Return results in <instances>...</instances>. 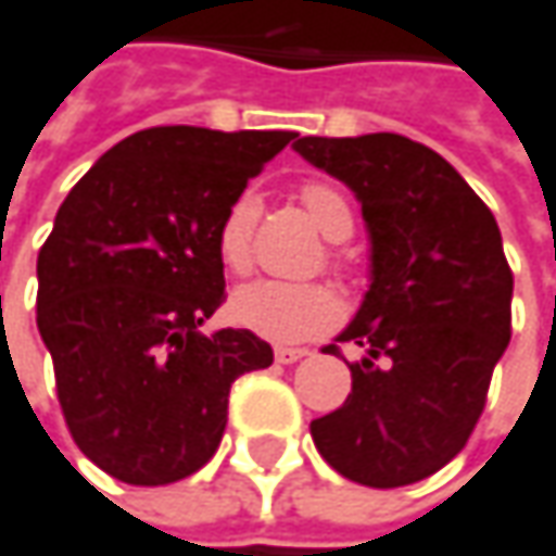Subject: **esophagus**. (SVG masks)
Listing matches in <instances>:
<instances>
[{"label":"esophagus","mask_w":556,"mask_h":556,"mask_svg":"<svg viewBox=\"0 0 556 556\" xmlns=\"http://www.w3.org/2000/svg\"><path fill=\"white\" fill-rule=\"evenodd\" d=\"M277 362L279 365H295V362H302L305 355H311L308 349H299V345H277Z\"/></svg>","instance_id":"esophagus-1"}]
</instances>
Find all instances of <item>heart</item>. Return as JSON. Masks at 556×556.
<instances>
[{"label":"heart","mask_w":556,"mask_h":556,"mask_svg":"<svg viewBox=\"0 0 556 556\" xmlns=\"http://www.w3.org/2000/svg\"><path fill=\"white\" fill-rule=\"evenodd\" d=\"M314 226L330 239L343 242L355 232V211L343 191L330 181H305L299 191ZM261 216V201L254 191H242L226 207L216 226V254L226 270L245 274L254 251V229ZM333 267L343 270L340 254L330 257ZM229 314L239 327L274 340V343H299L330 330L340 320V299L324 282H286V279H254L232 292Z\"/></svg>","instance_id":"b5f03b06"}]
</instances>
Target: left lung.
Listing matches in <instances>:
<instances>
[{
	"mask_svg": "<svg viewBox=\"0 0 556 556\" xmlns=\"http://www.w3.org/2000/svg\"><path fill=\"white\" fill-rule=\"evenodd\" d=\"M292 148L355 191L371 232V289L337 337L362 349L352 393L311 438L349 481L415 484L472 438L513 333L497 219L441 153L403 135ZM337 343L324 352L343 355Z\"/></svg>",
	"mask_w": 556,
	"mask_h": 556,
	"instance_id": "obj_1",
	"label": "left lung"
}]
</instances>
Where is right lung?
Segmentation results:
<instances>
[{
  "mask_svg": "<svg viewBox=\"0 0 556 556\" xmlns=\"http://www.w3.org/2000/svg\"><path fill=\"white\" fill-rule=\"evenodd\" d=\"M292 138L144 128L55 213L37 257V327L78 450L125 484H173L211 463L229 387L274 365L251 330L198 327L226 302L216 226Z\"/></svg>",
  "mask_w": 556,
  "mask_h": 556,
  "instance_id": "add662e5",
  "label": "right lung"
}]
</instances>
